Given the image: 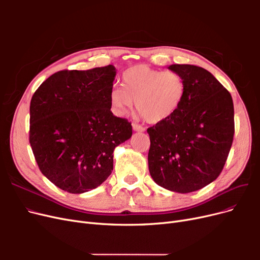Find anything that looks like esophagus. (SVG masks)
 Returning <instances> with one entry per match:
<instances>
[{
	"instance_id": "esophagus-1",
	"label": "esophagus",
	"mask_w": 260,
	"mask_h": 260,
	"mask_svg": "<svg viewBox=\"0 0 260 260\" xmlns=\"http://www.w3.org/2000/svg\"><path fill=\"white\" fill-rule=\"evenodd\" d=\"M132 128L135 131H140V132H143L145 131V128L142 127V125H140L138 123H132Z\"/></svg>"
}]
</instances>
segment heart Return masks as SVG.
<instances>
[{"instance_id":"b5f03b06","label":"heart","mask_w":260,"mask_h":260,"mask_svg":"<svg viewBox=\"0 0 260 260\" xmlns=\"http://www.w3.org/2000/svg\"><path fill=\"white\" fill-rule=\"evenodd\" d=\"M121 86L109 93L113 111L123 115L136 102L137 111L149 123L169 119L182 105L186 94V83L180 74L147 65H136L125 70Z\"/></svg>"}]
</instances>
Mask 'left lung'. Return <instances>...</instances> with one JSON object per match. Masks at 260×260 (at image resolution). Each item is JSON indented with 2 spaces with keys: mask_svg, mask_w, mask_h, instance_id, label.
Returning a JSON list of instances; mask_svg holds the SVG:
<instances>
[{
  "mask_svg": "<svg viewBox=\"0 0 260 260\" xmlns=\"http://www.w3.org/2000/svg\"><path fill=\"white\" fill-rule=\"evenodd\" d=\"M186 83L182 105L169 119L147 129L148 169L167 190L190 193L221 174L234 136L230 92L206 69L170 65Z\"/></svg>",
  "mask_w": 260,
  "mask_h": 260,
  "instance_id": "8db88e82",
  "label": "left lung"
}]
</instances>
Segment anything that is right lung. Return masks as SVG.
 Returning a JSON list of instances; mask_svg holds the SVG:
<instances>
[{
    "label": "right lung",
    "mask_w": 260,
    "mask_h": 260,
    "mask_svg": "<svg viewBox=\"0 0 260 260\" xmlns=\"http://www.w3.org/2000/svg\"><path fill=\"white\" fill-rule=\"evenodd\" d=\"M113 65L60 70L30 102L29 142L39 169L53 184L80 194L98 187L113 170V152L132 136V125L113 115Z\"/></svg>",
    "instance_id": "1"
}]
</instances>
